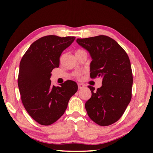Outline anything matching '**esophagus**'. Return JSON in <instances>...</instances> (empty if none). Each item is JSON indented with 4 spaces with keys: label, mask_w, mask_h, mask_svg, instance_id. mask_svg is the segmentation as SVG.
<instances>
[{
    "label": "esophagus",
    "mask_w": 153,
    "mask_h": 153,
    "mask_svg": "<svg viewBox=\"0 0 153 153\" xmlns=\"http://www.w3.org/2000/svg\"><path fill=\"white\" fill-rule=\"evenodd\" d=\"M77 86H78V89L79 90L82 89V88H84L85 87L84 85L82 84H77Z\"/></svg>",
    "instance_id": "1"
}]
</instances>
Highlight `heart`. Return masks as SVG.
I'll use <instances>...</instances> for the list:
<instances>
[{
  "mask_svg": "<svg viewBox=\"0 0 153 153\" xmlns=\"http://www.w3.org/2000/svg\"><path fill=\"white\" fill-rule=\"evenodd\" d=\"M81 51H82V50H77V51H76V53H78V52H81ZM76 76H77V77H79V74H77Z\"/></svg>",
  "mask_w": 153,
  "mask_h": 153,
  "instance_id": "heart-1",
  "label": "heart"
}]
</instances>
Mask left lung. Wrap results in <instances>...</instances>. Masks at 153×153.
Returning <instances> with one entry per match:
<instances>
[{"instance_id": "8db88e82", "label": "left lung", "mask_w": 153, "mask_h": 153, "mask_svg": "<svg viewBox=\"0 0 153 153\" xmlns=\"http://www.w3.org/2000/svg\"><path fill=\"white\" fill-rule=\"evenodd\" d=\"M76 42L89 52L91 78H102V86H88L92 96L85 104L88 115L101 126L120 120L131 98L133 76L130 61L119 44L107 36L77 38Z\"/></svg>"}]
</instances>
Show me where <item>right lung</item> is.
Segmentation results:
<instances>
[{
    "label": "right lung",
    "mask_w": 153,
    "mask_h": 153,
    "mask_svg": "<svg viewBox=\"0 0 153 153\" xmlns=\"http://www.w3.org/2000/svg\"><path fill=\"white\" fill-rule=\"evenodd\" d=\"M76 39L74 36L49 35L33 42L21 60L18 86L23 105L36 122L49 126L57 121L77 91L75 82L60 86L51 85V71L59 66L62 52Z\"/></svg>",
    "instance_id": "add662e5"
}]
</instances>
